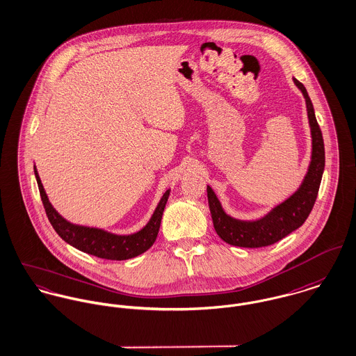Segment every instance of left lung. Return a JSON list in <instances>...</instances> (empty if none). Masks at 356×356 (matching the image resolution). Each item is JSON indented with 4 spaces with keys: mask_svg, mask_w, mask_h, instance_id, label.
Segmentation results:
<instances>
[{
    "mask_svg": "<svg viewBox=\"0 0 356 356\" xmlns=\"http://www.w3.org/2000/svg\"><path fill=\"white\" fill-rule=\"evenodd\" d=\"M293 83L306 99L307 117L312 128L313 152L309 171L298 192H295L284 202L273 208L265 218L256 222H242L228 216L223 211L216 194L208 186V202L213 227L218 235L232 246L254 249L279 242L306 222L317 200L325 167L323 131L316 120L313 103L305 86L296 79H293Z\"/></svg>",
    "mask_w": 356,
    "mask_h": 356,
    "instance_id": "obj_1",
    "label": "left lung"
}]
</instances>
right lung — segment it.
<instances>
[{"mask_svg": "<svg viewBox=\"0 0 356 356\" xmlns=\"http://www.w3.org/2000/svg\"><path fill=\"white\" fill-rule=\"evenodd\" d=\"M35 177H36L39 193H40L46 215L49 218V222L51 223L56 232L64 239L65 242L72 245L73 248L99 259L121 261V259H133L147 252L156 241L161 222H162L163 211L168 200L170 191L163 194L162 200L158 204L151 220L141 231L131 235H114L99 228L76 226L66 222L49 202V198L44 193V189L36 168H35Z\"/></svg>", "mask_w": 356, "mask_h": 356, "instance_id": "right-lung-1", "label": "right lung"}]
</instances>
